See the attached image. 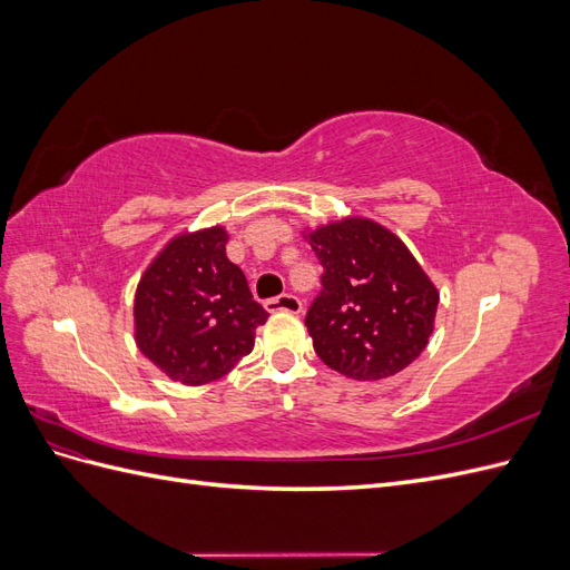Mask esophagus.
<instances>
[{
  "instance_id": "obj_1",
  "label": "esophagus",
  "mask_w": 570,
  "mask_h": 570,
  "mask_svg": "<svg viewBox=\"0 0 570 570\" xmlns=\"http://www.w3.org/2000/svg\"><path fill=\"white\" fill-rule=\"evenodd\" d=\"M266 312L268 314H278V312H287V314H299L302 312V302L295 295H281V297H273L266 304Z\"/></svg>"
}]
</instances>
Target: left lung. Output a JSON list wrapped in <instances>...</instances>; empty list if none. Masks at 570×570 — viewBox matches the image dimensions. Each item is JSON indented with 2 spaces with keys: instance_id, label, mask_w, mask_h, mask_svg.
I'll return each instance as SVG.
<instances>
[{
  "instance_id": "1",
  "label": "left lung",
  "mask_w": 570,
  "mask_h": 570,
  "mask_svg": "<svg viewBox=\"0 0 570 570\" xmlns=\"http://www.w3.org/2000/svg\"><path fill=\"white\" fill-rule=\"evenodd\" d=\"M302 235L325 268L306 314L323 364L354 381H383L413 364L435 331L440 292L402 237L366 216Z\"/></svg>"
}]
</instances>
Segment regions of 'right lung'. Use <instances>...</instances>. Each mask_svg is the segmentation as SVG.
<instances>
[{
  "label": "right lung",
  "instance_id": "add662e5",
  "mask_svg": "<svg viewBox=\"0 0 570 570\" xmlns=\"http://www.w3.org/2000/svg\"><path fill=\"white\" fill-rule=\"evenodd\" d=\"M223 226L183 230L151 258L132 302L135 344L174 383L206 385L254 350L266 308L226 256Z\"/></svg>",
  "mask_w": 570,
  "mask_h": 570
}]
</instances>
